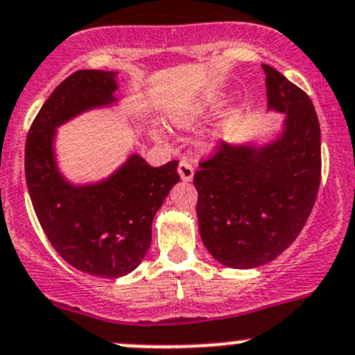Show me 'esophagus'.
Masks as SVG:
<instances>
[{
  "instance_id": "esophagus-1",
  "label": "esophagus",
  "mask_w": 355,
  "mask_h": 355,
  "mask_svg": "<svg viewBox=\"0 0 355 355\" xmlns=\"http://www.w3.org/2000/svg\"><path fill=\"white\" fill-rule=\"evenodd\" d=\"M178 175H180V178L184 182H191L194 177V166L189 161L182 159V161L178 162Z\"/></svg>"
}]
</instances>
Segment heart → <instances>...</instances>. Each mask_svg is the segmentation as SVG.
<instances>
[{"mask_svg":"<svg viewBox=\"0 0 355 355\" xmlns=\"http://www.w3.org/2000/svg\"><path fill=\"white\" fill-rule=\"evenodd\" d=\"M214 103L215 99H205V101L194 103V105H191V107L184 108L182 112L175 114L173 122L177 125H180V128H191V125L198 124L201 119L207 117Z\"/></svg>","mask_w":355,"mask_h":355,"instance_id":"b5f03b06","label":"heart"}]
</instances>
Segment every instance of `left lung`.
Wrapping results in <instances>:
<instances>
[{"instance_id":"obj_1","label":"left lung","mask_w":355,"mask_h":355,"mask_svg":"<svg viewBox=\"0 0 355 355\" xmlns=\"http://www.w3.org/2000/svg\"><path fill=\"white\" fill-rule=\"evenodd\" d=\"M268 110L286 114L266 145L226 144L194 173L198 224L208 252L238 270L277 259L303 230L320 185V125L312 99L263 64Z\"/></svg>"}]
</instances>
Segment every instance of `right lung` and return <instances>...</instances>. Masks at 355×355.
Wrapping results in <instances>:
<instances>
[{
    "mask_svg": "<svg viewBox=\"0 0 355 355\" xmlns=\"http://www.w3.org/2000/svg\"><path fill=\"white\" fill-rule=\"evenodd\" d=\"M117 73L80 69L43 103L26 140V182L40 224L59 256L103 278L131 273L152 241V220L180 177L178 161L154 168L131 154L110 177L77 185L55 162L54 138L73 117L117 101Z\"/></svg>",
    "mask_w": 355,
    "mask_h": 355,
    "instance_id": "obj_1",
    "label": "right lung"
}]
</instances>
